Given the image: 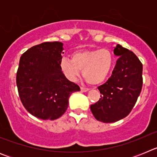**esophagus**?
<instances>
[{
  "label": "esophagus",
  "instance_id": "1",
  "mask_svg": "<svg viewBox=\"0 0 157 157\" xmlns=\"http://www.w3.org/2000/svg\"><path fill=\"white\" fill-rule=\"evenodd\" d=\"M88 90H89L88 88H86V87H81L82 92H87Z\"/></svg>",
  "mask_w": 157,
  "mask_h": 157
}]
</instances>
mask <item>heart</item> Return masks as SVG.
<instances>
[{
	"label": "heart",
	"mask_w": 157,
	"mask_h": 157,
	"mask_svg": "<svg viewBox=\"0 0 157 157\" xmlns=\"http://www.w3.org/2000/svg\"><path fill=\"white\" fill-rule=\"evenodd\" d=\"M115 62L114 54L109 48H96L73 52L71 59L63 57L59 66L67 79H78L81 70L89 83L97 85L103 82L112 71Z\"/></svg>",
	"instance_id": "1"
}]
</instances>
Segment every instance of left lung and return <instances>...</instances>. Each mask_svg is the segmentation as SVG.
Returning <instances> with one entry per match:
<instances>
[{
	"mask_svg": "<svg viewBox=\"0 0 157 157\" xmlns=\"http://www.w3.org/2000/svg\"><path fill=\"white\" fill-rule=\"evenodd\" d=\"M114 53L119 56L112 74L106 82L98 86L99 101L90 105L95 119L103 123H114L125 118L135 105L142 89V63L135 54L120 45Z\"/></svg>",
	"mask_w": 157,
	"mask_h": 157,
	"instance_id": "obj_1",
	"label": "left lung"
}]
</instances>
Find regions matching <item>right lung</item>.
<instances>
[{
    "label": "right lung",
    "mask_w": 157,
    "mask_h": 157,
    "mask_svg": "<svg viewBox=\"0 0 157 157\" xmlns=\"http://www.w3.org/2000/svg\"><path fill=\"white\" fill-rule=\"evenodd\" d=\"M63 43L43 42L27 50L20 57L16 85L24 108L43 120L59 118L68 107V98L80 87L62 72Z\"/></svg>",
    "instance_id": "add662e5"
}]
</instances>
